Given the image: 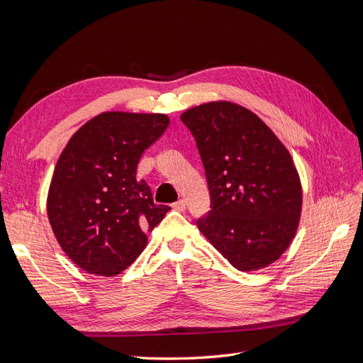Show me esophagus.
Instances as JSON below:
<instances>
[{
    "mask_svg": "<svg viewBox=\"0 0 363 363\" xmlns=\"http://www.w3.org/2000/svg\"><path fill=\"white\" fill-rule=\"evenodd\" d=\"M174 211H179V212H184L186 211V201L184 200H179L177 203L172 204Z\"/></svg>",
    "mask_w": 363,
    "mask_h": 363,
    "instance_id": "esophagus-1",
    "label": "esophagus"
}]
</instances>
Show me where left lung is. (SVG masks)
Masks as SVG:
<instances>
[{
    "instance_id": "left-lung-1",
    "label": "left lung",
    "mask_w": 363,
    "mask_h": 363,
    "mask_svg": "<svg viewBox=\"0 0 363 363\" xmlns=\"http://www.w3.org/2000/svg\"><path fill=\"white\" fill-rule=\"evenodd\" d=\"M211 194L200 232L239 271L276 262L291 244L301 215V183L292 157L248 108L212 101L186 111Z\"/></svg>"
}]
</instances>
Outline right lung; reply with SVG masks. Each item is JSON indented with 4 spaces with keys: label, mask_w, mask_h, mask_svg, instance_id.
<instances>
[{
    "label": "right lung",
    "mask_w": 363,
    "mask_h": 363,
    "mask_svg": "<svg viewBox=\"0 0 363 363\" xmlns=\"http://www.w3.org/2000/svg\"><path fill=\"white\" fill-rule=\"evenodd\" d=\"M163 113L104 112L79 128L60 155L48 191L54 236L68 257L96 276L136 260L169 206L155 204L136 179L139 159L163 135Z\"/></svg>",
    "instance_id": "obj_1"
}]
</instances>
